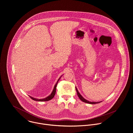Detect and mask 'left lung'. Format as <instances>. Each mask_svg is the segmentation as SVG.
<instances>
[{
  "mask_svg": "<svg viewBox=\"0 0 133 133\" xmlns=\"http://www.w3.org/2000/svg\"><path fill=\"white\" fill-rule=\"evenodd\" d=\"M76 90L77 94V95H78V97L79 98V99H80L82 102H84V103H86L90 104H97V103H101L100 102H89V101H87L86 99H85V98H84L82 96V95L79 94V92H78V90H77V89L76 87Z\"/></svg>",
  "mask_w": 133,
  "mask_h": 133,
  "instance_id": "left-lung-1",
  "label": "left lung"
}]
</instances>
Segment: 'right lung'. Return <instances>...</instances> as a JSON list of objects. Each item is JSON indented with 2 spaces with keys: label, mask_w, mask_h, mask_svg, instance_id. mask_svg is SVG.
<instances>
[{
  "label": "right lung",
  "mask_w": 133,
  "mask_h": 133,
  "mask_svg": "<svg viewBox=\"0 0 133 133\" xmlns=\"http://www.w3.org/2000/svg\"><path fill=\"white\" fill-rule=\"evenodd\" d=\"M60 78L58 80L57 82V83H56V85H55L54 88V89H53V90H52V91L51 94L49 96H48L47 97H46V98H44V99H39L34 98H33V97H31V96H30V97L32 100H34V101H39V102H45V101H50V99H52V98H53V97H54V96H55V93H56L57 85V83H58V82L59 80L60 79Z\"/></svg>",
  "instance_id": "right-lung-1"
}]
</instances>
